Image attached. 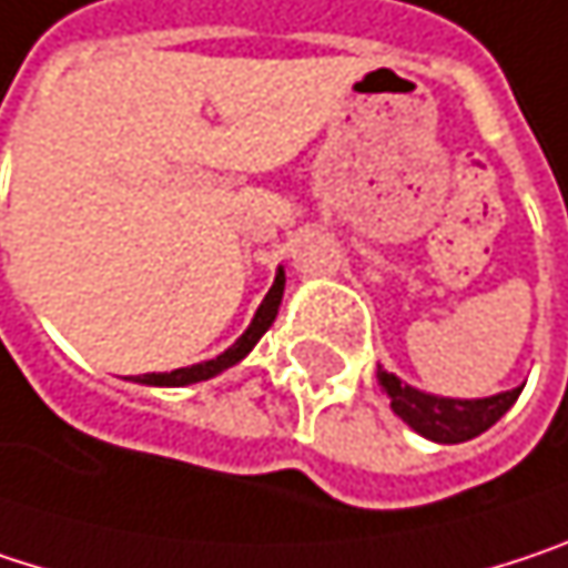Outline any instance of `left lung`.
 Instances as JSON below:
<instances>
[{"label":"left lung","mask_w":568,"mask_h":568,"mask_svg":"<svg viewBox=\"0 0 568 568\" xmlns=\"http://www.w3.org/2000/svg\"><path fill=\"white\" fill-rule=\"evenodd\" d=\"M376 379L389 395L392 412L405 425H412L418 435L442 442V445H458L467 438H477L494 422H500V415L520 395V389H510L490 395V398H438V395H425V392L405 386L386 369H376Z\"/></svg>","instance_id":"8db88e82"}]
</instances>
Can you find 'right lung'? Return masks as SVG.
Masks as SVG:
<instances>
[{
	"mask_svg": "<svg viewBox=\"0 0 568 568\" xmlns=\"http://www.w3.org/2000/svg\"><path fill=\"white\" fill-rule=\"evenodd\" d=\"M281 297H284V271H277V277H274L267 297L261 301V307H257V314L251 320L248 329H245L222 356H215V359H209V363L185 366V369H173V373H146V376H136V383H146V386H189V383H202V379L219 376L222 369H229V366H235L239 359H245L251 353V346L267 333V326L277 317Z\"/></svg>",
	"mask_w": 568,
	"mask_h": 568,
	"instance_id": "add662e5",
	"label": "right lung"
}]
</instances>
